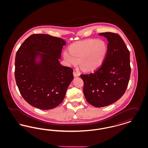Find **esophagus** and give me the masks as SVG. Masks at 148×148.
I'll return each mask as SVG.
<instances>
[{
	"label": "esophagus",
	"mask_w": 148,
	"mask_h": 148,
	"mask_svg": "<svg viewBox=\"0 0 148 148\" xmlns=\"http://www.w3.org/2000/svg\"><path fill=\"white\" fill-rule=\"evenodd\" d=\"M73 74H74V77H79V75H80V74H79V73L77 72V71H74V72H73Z\"/></svg>",
	"instance_id": "34e87169"
}]
</instances>
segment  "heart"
<instances>
[{"mask_svg":"<svg viewBox=\"0 0 148 148\" xmlns=\"http://www.w3.org/2000/svg\"><path fill=\"white\" fill-rule=\"evenodd\" d=\"M68 51H64V59L70 66H75L79 62L85 71L97 70L103 63L108 53L106 42L95 39L79 41L71 44Z\"/></svg>","mask_w":148,"mask_h":148,"instance_id":"obj_1","label":"heart"}]
</instances>
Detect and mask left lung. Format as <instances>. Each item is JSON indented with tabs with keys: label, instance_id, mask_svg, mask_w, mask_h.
<instances>
[{
	"label": "left lung",
	"instance_id": "8db88e82",
	"mask_svg": "<svg viewBox=\"0 0 148 148\" xmlns=\"http://www.w3.org/2000/svg\"><path fill=\"white\" fill-rule=\"evenodd\" d=\"M99 35L109 42L106 58L97 71L80 75L86 101L97 108L110 105L124 95L131 72L130 53L121 36L111 32Z\"/></svg>",
	"mask_w": 148,
	"mask_h": 148
}]
</instances>
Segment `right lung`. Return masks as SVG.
I'll return each mask as SVG.
<instances>
[{"label": "right lung", "instance_id": "add662e5", "mask_svg": "<svg viewBox=\"0 0 148 148\" xmlns=\"http://www.w3.org/2000/svg\"><path fill=\"white\" fill-rule=\"evenodd\" d=\"M63 39L44 34H33L18 50L15 78L23 98L30 105L49 110L63 101L73 80V70L62 65Z\"/></svg>", "mask_w": 148, "mask_h": 148}]
</instances>
